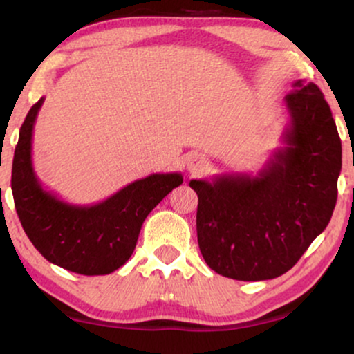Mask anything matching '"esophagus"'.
Listing matches in <instances>:
<instances>
[{
  "label": "esophagus",
  "mask_w": 354,
  "mask_h": 354,
  "mask_svg": "<svg viewBox=\"0 0 354 354\" xmlns=\"http://www.w3.org/2000/svg\"><path fill=\"white\" fill-rule=\"evenodd\" d=\"M208 169V161L203 156H193L188 161V171L191 174H203Z\"/></svg>",
  "instance_id": "esophagus-1"
}]
</instances>
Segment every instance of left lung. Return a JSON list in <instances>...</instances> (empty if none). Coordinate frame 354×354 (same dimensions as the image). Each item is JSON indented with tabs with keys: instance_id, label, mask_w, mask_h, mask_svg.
Masks as SVG:
<instances>
[{
	"instance_id": "left-lung-1",
	"label": "left lung",
	"mask_w": 354,
	"mask_h": 354,
	"mask_svg": "<svg viewBox=\"0 0 354 354\" xmlns=\"http://www.w3.org/2000/svg\"><path fill=\"white\" fill-rule=\"evenodd\" d=\"M283 146L258 174L191 180L198 245L206 265L238 281L290 271L330 223L338 196L341 140L315 83L298 80L284 98Z\"/></svg>"
}]
</instances>
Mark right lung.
<instances>
[{
	"instance_id": "add662e5",
	"label": "right lung",
	"mask_w": 354,
	"mask_h": 354,
	"mask_svg": "<svg viewBox=\"0 0 354 354\" xmlns=\"http://www.w3.org/2000/svg\"><path fill=\"white\" fill-rule=\"evenodd\" d=\"M41 98L19 129L11 189L24 233L53 265L73 273L109 274L135 251L143 221L169 191L183 183L181 173H154L116 191L96 205H71L43 188L31 158L33 128Z\"/></svg>"
}]
</instances>
